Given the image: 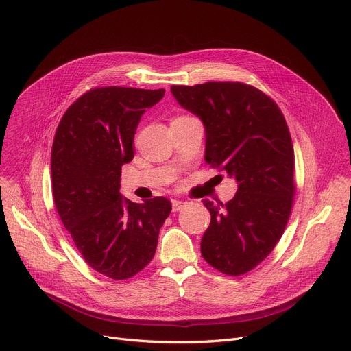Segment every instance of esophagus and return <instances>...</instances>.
<instances>
[{"mask_svg":"<svg viewBox=\"0 0 351 351\" xmlns=\"http://www.w3.org/2000/svg\"><path fill=\"white\" fill-rule=\"evenodd\" d=\"M186 202H182V199H173L172 202V210L173 211H180V210H183L184 207H186Z\"/></svg>","mask_w":351,"mask_h":351,"instance_id":"34e87169","label":"esophagus"}]
</instances>
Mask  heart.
Returning <instances> with one entry per match:
<instances>
[{
  "label": "heart",
  "mask_w": 351,
  "mask_h": 351,
  "mask_svg": "<svg viewBox=\"0 0 351 351\" xmlns=\"http://www.w3.org/2000/svg\"><path fill=\"white\" fill-rule=\"evenodd\" d=\"M186 118H189V117H178V118H175L173 121H176V119H186Z\"/></svg>",
  "instance_id": "heart-1"
}]
</instances>
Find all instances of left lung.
I'll return each instance as SVG.
<instances>
[{
    "instance_id": "1",
    "label": "left lung",
    "mask_w": 351,
    "mask_h": 351,
    "mask_svg": "<svg viewBox=\"0 0 351 351\" xmlns=\"http://www.w3.org/2000/svg\"><path fill=\"white\" fill-rule=\"evenodd\" d=\"M178 104L204 125L206 162L234 179L226 204L203 199L211 223L202 239L204 260L226 275H241L279 241L294 195V152L279 107L244 83L172 86Z\"/></svg>"
}]
</instances>
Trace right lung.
Wrapping results in <instances>:
<instances>
[{
	"instance_id": "obj_1",
	"label": "right lung",
	"mask_w": 351,
	"mask_h": 351,
	"mask_svg": "<svg viewBox=\"0 0 351 351\" xmlns=\"http://www.w3.org/2000/svg\"><path fill=\"white\" fill-rule=\"evenodd\" d=\"M164 88L101 87L83 94L62 117L51 149L58 215L84 261L121 280L153 260L160 229L171 214L165 197L133 203L123 197L121 169L134 157L140 118Z\"/></svg>"
}]
</instances>
